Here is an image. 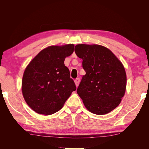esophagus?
Masks as SVG:
<instances>
[{"instance_id": "1", "label": "esophagus", "mask_w": 149, "mask_h": 149, "mask_svg": "<svg viewBox=\"0 0 149 149\" xmlns=\"http://www.w3.org/2000/svg\"><path fill=\"white\" fill-rule=\"evenodd\" d=\"M79 82H80L79 78H77L74 79V83H75V84H76V87L78 86V85L79 84Z\"/></svg>"}]
</instances>
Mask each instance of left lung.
Here are the masks:
<instances>
[{
	"instance_id": "obj_1",
	"label": "left lung",
	"mask_w": 149,
	"mask_h": 149,
	"mask_svg": "<svg viewBox=\"0 0 149 149\" xmlns=\"http://www.w3.org/2000/svg\"><path fill=\"white\" fill-rule=\"evenodd\" d=\"M74 52L83 60L86 72L77 93L92 113H109L125 94L127 78L123 65L109 49L99 45L79 44Z\"/></svg>"
}]
</instances>
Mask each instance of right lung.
<instances>
[{
  "instance_id": "1",
  "label": "right lung",
  "mask_w": 149,
  "mask_h": 149,
  "mask_svg": "<svg viewBox=\"0 0 149 149\" xmlns=\"http://www.w3.org/2000/svg\"><path fill=\"white\" fill-rule=\"evenodd\" d=\"M74 45L43 49L26 66L22 90L26 104L38 114L49 115L60 110L76 87L65 65Z\"/></svg>"
}]
</instances>
